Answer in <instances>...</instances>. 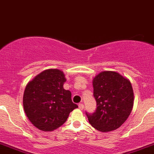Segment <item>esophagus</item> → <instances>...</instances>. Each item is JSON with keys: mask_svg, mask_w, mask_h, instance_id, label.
<instances>
[{"mask_svg": "<svg viewBox=\"0 0 154 154\" xmlns=\"http://www.w3.org/2000/svg\"><path fill=\"white\" fill-rule=\"evenodd\" d=\"M78 107L80 108V110H83V109H84V105L82 103H79V104H78Z\"/></svg>", "mask_w": 154, "mask_h": 154, "instance_id": "obj_1", "label": "esophagus"}]
</instances>
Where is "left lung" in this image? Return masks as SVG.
Listing matches in <instances>:
<instances>
[{
    "instance_id": "1",
    "label": "left lung",
    "mask_w": 154,
    "mask_h": 154,
    "mask_svg": "<svg viewBox=\"0 0 154 154\" xmlns=\"http://www.w3.org/2000/svg\"><path fill=\"white\" fill-rule=\"evenodd\" d=\"M95 112H86L90 124L101 131H114L124 124L134 105V91L131 82L114 71H103L94 78Z\"/></svg>"
}]
</instances>
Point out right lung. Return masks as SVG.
<instances>
[{"label": "right lung", "mask_w": 154, "mask_h": 154, "mask_svg": "<svg viewBox=\"0 0 154 154\" xmlns=\"http://www.w3.org/2000/svg\"><path fill=\"white\" fill-rule=\"evenodd\" d=\"M64 74L57 69H49L36 76L26 86L23 109L37 128L52 131L64 124L69 114L78 107L71 100L70 91L63 89Z\"/></svg>", "instance_id": "right-lung-1"}]
</instances>
